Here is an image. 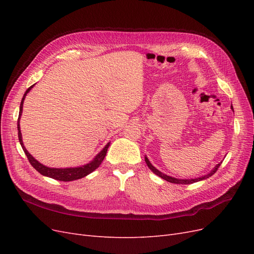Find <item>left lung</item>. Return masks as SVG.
<instances>
[{
  "label": "left lung",
  "mask_w": 254,
  "mask_h": 254,
  "mask_svg": "<svg viewBox=\"0 0 254 254\" xmlns=\"http://www.w3.org/2000/svg\"><path fill=\"white\" fill-rule=\"evenodd\" d=\"M231 109L233 110V107H232V106H231ZM145 162H146V164H147V166L149 167V170L152 171L153 174H156L157 176L161 177V178L166 180V181H168V182L176 183V184H190V183H194V182H197V181H200V180L209 178V177H211L212 175H214L215 173H216V171L218 170V167H219L220 164H221V162H220L219 164H217L216 166H215V168H214V170H213L210 174H207V175H205V176H203V177H200V178H196V179H177V178H173V177H170V176H167V175H165V174H163V173L159 172V171L157 170V168H155V167H153V166L151 165V163L149 162V160H148L147 158H146V157H145Z\"/></svg>",
  "instance_id": "obj_1"
}]
</instances>
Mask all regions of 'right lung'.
Listing matches in <instances>:
<instances>
[{"label":"right lung","mask_w":254,"mask_h":254,"mask_svg":"<svg viewBox=\"0 0 254 254\" xmlns=\"http://www.w3.org/2000/svg\"><path fill=\"white\" fill-rule=\"evenodd\" d=\"M34 87V84L32 87H29L26 91L24 95H23V98L21 101L20 104V111H19V119H18V135H19V141L20 144L22 146L23 150H24L25 155L29 161V163L33 165V167L35 168L36 171L39 172L41 175L43 176H47L50 177V178H53L55 180H59V181H73V180H77L80 178H83V177H86L87 175L91 174L93 171H95L96 168L102 164L104 158L106 157V153L107 150H108V147L110 143L107 144L105 147L103 148V150L98 153V155L94 158L93 161H91L90 163L80 166V167H70V168H51L48 166H44L43 164L39 163L38 161L30 155V153L26 150V148L24 147V145H23L22 142V135H21V131H20V117L22 114V109H23V102H24V98L26 96V94L29 92V90Z\"/></svg>","instance_id":"1"}]
</instances>
